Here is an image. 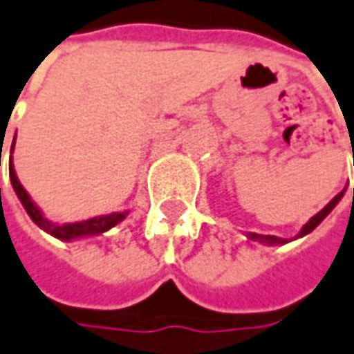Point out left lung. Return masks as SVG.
<instances>
[{"label":"left lung","instance_id":"8db88e82","mask_svg":"<svg viewBox=\"0 0 354 354\" xmlns=\"http://www.w3.org/2000/svg\"><path fill=\"white\" fill-rule=\"evenodd\" d=\"M343 196H345V189H343V192H339L337 196L333 197V199L329 201L326 207L322 209L319 213H316L314 217L310 218L308 223H306L304 227L300 228V232H298L297 236H295V240H297V238H302V236H306V234H310V232H312L314 228L318 227L319 223H322V221H324V218L328 217L329 213L333 211V207H335L339 201H341V197H343ZM353 201H354V187H353ZM246 236L250 238V240H254V242H261V244H268V246H277V244H287V242H288L287 238L271 236V234H258V232H248ZM290 240H292V238H290Z\"/></svg>","mask_w":354,"mask_h":354}]
</instances>
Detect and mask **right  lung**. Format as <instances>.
<instances>
[{
	"label": "right lung",
	"mask_w": 354,
	"mask_h": 354,
	"mask_svg": "<svg viewBox=\"0 0 354 354\" xmlns=\"http://www.w3.org/2000/svg\"><path fill=\"white\" fill-rule=\"evenodd\" d=\"M13 149H15V139H13V143H11V158H9V178H11V184H13V189H15L19 201L23 203V207H25V211L28 213V217L32 218V223L38 225L44 232L52 234L54 238H59V240L71 242V240H79V238L98 236V234L106 232V230H110L112 227H116L118 223H122V221L127 217L129 211H120V213L98 215V217L86 218V221H77V223H64V225L52 223L50 218L44 217V213H42L40 207L30 199L28 192H26L25 187H23V184L19 182L15 167H13Z\"/></svg>",
	"instance_id": "add662e5"
}]
</instances>
